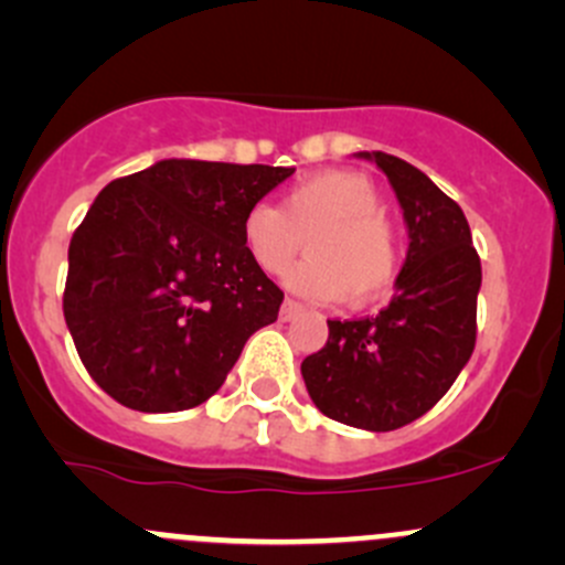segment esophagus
Masks as SVG:
<instances>
[{
    "label": "esophagus",
    "mask_w": 565,
    "mask_h": 565,
    "mask_svg": "<svg viewBox=\"0 0 565 565\" xmlns=\"http://www.w3.org/2000/svg\"><path fill=\"white\" fill-rule=\"evenodd\" d=\"M300 315H303V306L295 303V300H284L281 311H278V317H281L284 322H289V319H295V317H300Z\"/></svg>",
    "instance_id": "1"
}]
</instances>
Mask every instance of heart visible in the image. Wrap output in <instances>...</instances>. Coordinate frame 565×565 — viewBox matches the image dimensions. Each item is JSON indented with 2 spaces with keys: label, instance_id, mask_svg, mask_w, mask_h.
<instances>
[{
  "label": "heart",
  "instance_id": "heart-1",
  "mask_svg": "<svg viewBox=\"0 0 565 565\" xmlns=\"http://www.w3.org/2000/svg\"><path fill=\"white\" fill-rule=\"evenodd\" d=\"M243 246L259 270L278 276L309 237V259L287 276L292 292L311 300L377 298L396 276L398 248L383 215V196L369 177L319 172L300 180L284 207L254 204L241 224Z\"/></svg>",
  "mask_w": 565,
  "mask_h": 565
}]
</instances>
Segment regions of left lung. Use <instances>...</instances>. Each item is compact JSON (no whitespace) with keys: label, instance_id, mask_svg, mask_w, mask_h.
<instances>
[{"label":"left lung","instance_id":"1","mask_svg":"<svg viewBox=\"0 0 565 565\" xmlns=\"http://www.w3.org/2000/svg\"><path fill=\"white\" fill-rule=\"evenodd\" d=\"M388 177L407 226L396 295L377 317L328 319V341L300 363L319 413L366 431H393L429 413L476 347L481 259L454 199L413 163L355 152Z\"/></svg>","mask_w":565,"mask_h":565}]
</instances>
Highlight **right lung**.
<instances>
[{
  "instance_id": "obj_1",
  "label": "right lung",
  "mask_w": 565,
  "mask_h": 565,
  "mask_svg": "<svg viewBox=\"0 0 565 565\" xmlns=\"http://www.w3.org/2000/svg\"><path fill=\"white\" fill-rule=\"evenodd\" d=\"M295 169L163 158L108 182L67 248L65 322L89 377L139 413L224 385L284 292L250 262L248 207Z\"/></svg>"
}]
</instances>
